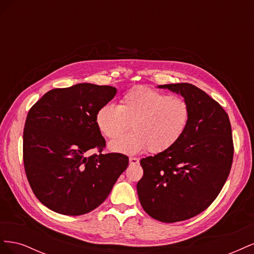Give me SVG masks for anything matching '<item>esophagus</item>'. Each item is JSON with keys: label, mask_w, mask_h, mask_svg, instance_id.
Segmentation results:
<instances>
[{"label": "esophagus", "mask_w": 254, "mask_h": 254, "mask_svg": "<svg viewBox=\"0 0 254 254\" xmlns=\"http://www.w3.org/2000/svg\"><path fill=\"white\" fill-rule=\"evenodd\" d=\"M129 163H130V165H136V164H139V159H137V158H133V157H130V158H129Z\"/></svg>", "instance_id": "esophagus-1"}]
</instances>
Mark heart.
Instances as JSON below:
<instances>
[{
    "instance_id": "b5f03b06",
    "label": "heart",
    "mask_w": 254,
    "mask_h": 254,
    "mask_svg": "<svg viewBox=\"0 0 254 254\" xmlns=\"http://www.w3.org/2000/svg\"><path fill=\"white\" fill-rule=\"evenodd\" d=\"M190 119V108L184 98L139 87L123 96L119 106H102L95 124L103 135L114 139L131 123L133 131L112 141L109 147L114 152L134 155L147 148L153 153L170 149L187 131Z\"/></svg>"
}]
</instances>
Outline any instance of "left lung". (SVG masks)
Here are the masks:
<instances>
[{
  "label": "left lung",
  "mask_w": 254,
  "mask_h": 254,
  "mask_svg": "<svg viewBox=\"0 0 254 254\" xmlns=\"http://www.w3.org/2000/svg\"><path fill=\"white\" fill-rule=\"evenodd\" d=\"M158 88L180 94L190 108L181 139L140 161L141 205L150 217L170 224L196 216L215 200L231 170L234 148L228 114L204 91L187 82Z\"/></svg>",
  "instance_id": "obj_1"
}]
</instances>
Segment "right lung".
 Segmentation results:
<instances>
[{"label":"right lung","instance_id":"right-lung-1","mask_svg":"<svg viewBox=\"0 0 254 254\" xmlns=\"http://www.w3.org/2000/svg\"><path fill=\"white\" fill-rule=\"evenodd\" d=\"M117 89L77 83L45 93L28 111L23 132V161L29 186L50 210L77 216L108 197L129 163L123 153H102L106 141L95 114ZM97 148L100 153L87 156Z\"/></svg>","mask_w":254,"mask_h":254}]
</instances>
